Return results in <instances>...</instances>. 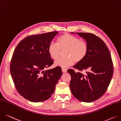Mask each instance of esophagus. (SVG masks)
I'll return each instance as SVG.
<instances>
[{
  "instance_id": "esophagus-1",
  "label": "esophagus",
  "mask_w": 121,
  "mask_h": 121,
  "mask_svg": "<svg viewBox=\"0 0 121 121\" xmlns=\"http://www.w3.org/2000/svg\"><path fill=\"white\" fill-rule=\"evenodd\" d=\"M61 70H62V72H64V73H65V72H67V69H66L62 68V69H61Z\"/></svg>"
}]
</instances>
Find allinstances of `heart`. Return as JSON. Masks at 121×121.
I'll use <instances>...</instances> for the list:
<instances>
[{
    "label": "heart",
    "mask_w": 121,
    "mask_h": 121,
    "mask_svg": "<svg viewBox=\"0 0 121 121\" xmlns=\"http://www.w3.org/2000/svg\"><path fill=\"white\" fill-rule=\"evenodd\" d=\"M60 49H65L64 55L55 62V65L66 67L72 65L74 61L79 62L84 60L87 54L88 46L85 41L69 34H64L57 39V43H51L48 47V52L52 59L59 58Z\"/></svg>",
    "instance_id": "b5f03b06"
}]
</instances>
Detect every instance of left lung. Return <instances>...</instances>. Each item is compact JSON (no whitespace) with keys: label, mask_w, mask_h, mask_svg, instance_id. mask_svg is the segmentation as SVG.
<instances>
[{"label":"left lung","mask_w":121,"mask_h":121,"mask_svg":"<svg viewBox=\"0 0 121 121\" xmlns=\"http://www.w3.org/2000/svg\"><path fill=\"white\" fill-rule=\"evenodd\" d=\"M73 34L74 33L71 32ZM86 40L88 46L86 56L69 69L70 89L75 98L84 102H91L100 98L107 90L113 74V64L108 47L104 41L93 34L76 33ZM87 69L86 75L80 72Z\"/></svg>","instance_id":"left-lung-1"}]
</instances>
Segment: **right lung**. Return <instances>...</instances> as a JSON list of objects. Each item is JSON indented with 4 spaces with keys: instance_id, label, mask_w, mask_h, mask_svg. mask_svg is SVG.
I'll use <instances>...</instances> for the list:
<instances>
[{
    "instance_id": "add662e5",
    "label": "right lung",
    "mask_w": 121,
    "mask_h": 121,
    "mask_svg": "<svg viewBox=\"0 0 121 121\" xmlns=\"http://www.w3.org/2000/svg\"><path fill=\"white\" fill-rule=\"evenodd\" d=\"M58 32L54 31L25 38L14 50L10 70L16 89L22 96L33 102L49 99L62 72L60 67L44 70L54 61L48 47Z\"/></svg>"
}]
</instances>
